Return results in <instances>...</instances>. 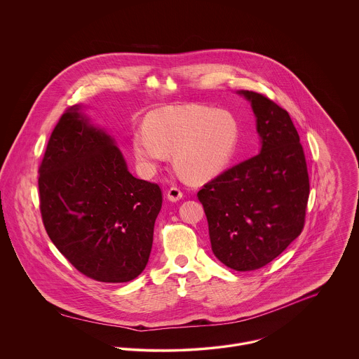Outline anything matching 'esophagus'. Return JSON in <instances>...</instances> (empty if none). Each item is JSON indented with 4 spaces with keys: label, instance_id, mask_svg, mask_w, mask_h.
Listing matches in <instances>:
<instances>
[{
    "label": "esophagus",
    "instance_id": "34e87169",
    "mask_svg": "<svg viewBox=\"0 0 359 359\" xmlns=\"http://www.w3.org/2000/svg\"><path fill=\"white\" fill-rule=\"evenodd\" d=\"M182 191L177 187H171L168 191H167V199L170 202H178L181 198H182Z\"/></svg>",
    "mask_w": 359,
    "mask_h": 359
}]
</instances>
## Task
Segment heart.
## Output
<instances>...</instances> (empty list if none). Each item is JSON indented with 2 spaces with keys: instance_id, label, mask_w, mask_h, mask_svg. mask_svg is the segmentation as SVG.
<instances>
[{
  "instance_id": "b5f03b06",
  "label": "heart",
  "mask_w": 359,
  "mask_h": 359,
  "mask_svg": "<svg viewBox=\"0 0 359 359\" xmlns=\"http://www.w3.org/2000/svg\"><path fill=\"white\" fill-rule=\"evenodd\" d=\"M239 137L241 124L232 111L184 104L152 111L147 127L133 131L131 144L137 161L148 172H154L172 151L180 172L192 180H205L231 161Z\"/></svg>"
}]
</instances>
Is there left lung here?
<instances>
[{"label": "left lung", "mask_w": 359, "mask_h": 359, "mask_svg": "<svg viewBox=\"0 0 359 359\" xmlns=\"http://www.w3.org/2000/svg\"><path fill=\"white\" fill-rule=\"evenodd\" d=\"M238 94L252 103L261 151L207 182L198 199L214 256L235 271H255L302 233L309 178L289 113L262 94Z\"/></svg>", "instance_id": "1"}]
</instances>
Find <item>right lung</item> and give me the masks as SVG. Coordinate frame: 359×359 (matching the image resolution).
<instances>
[{
  "label": "right lung",
  "instance_id": "add662e5",
  "mask_svg": "<svg viewBox=\"0 0 359 359\" xmlns=\"http://www.w3.org/2000/svg\"><path fill=\"white\" fill-rule=\"evenodd\" d=\"M84 107L70 106L52 131L39 168L43 222L83 275L130 282L151 256L161 189L128 171L114 140L90 123Z\"/></svg>",
  "mask_w": 359,
  "mask_h": 359
}]
</instances>
